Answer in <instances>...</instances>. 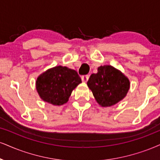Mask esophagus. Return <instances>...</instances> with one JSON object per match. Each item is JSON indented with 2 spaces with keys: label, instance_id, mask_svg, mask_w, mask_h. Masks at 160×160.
<instances>
[{
  "label": "esophagus",
  "instance_id": "1",
  "mask_svg": "<svg viewBox=\"0 0 160 160\" xmlns=\"http://www.w3.org/2000/svg\"><path fill=\"white\" fill-rule=\"evenodd\" d=\"M88 78H89V76L88 75H84V76H82V80L83 82H87L88 81Z\"/></svg>",
  "mask_w": 160,
  "mask_h": 160
}]
</instances>
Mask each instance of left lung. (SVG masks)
<instances>
[{
	"label": "left lung",
	"mask_w": 160,
	"mask_h": 160,
	"mask_svg": "<svg viewBox=\"0 0 160 160\" xmlns=\"http://www.w3.org/2000/svg\"><path fill=\"white\" fill-rule=\"evenodd\" d=\"M87 84L97 103L104 108L122 101L130 89L128 77L111 65L98 67L97 73L92 74Z\"/></svg>",
	"instance_id": "left-lung-1"
}]
</instances>
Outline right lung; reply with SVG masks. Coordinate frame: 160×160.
<instances>
[{
    "label": "right lung",
    "mask_w": 160,
    "mask_h": 160,
    "mask_svg": "<svg viewBox=\"0 0 160 160\" xmlns=\"http://www.w3.org/2000/svg\"><path fill=\"white\" fill-rule=\"evenodd\" d=\"M80 83L82 79L76 70L59 65L39 75L35 88L43 101L59 106L68 102L72 91Z\"/></svg>",
    "instance_id": "1"
}]
</instances>
